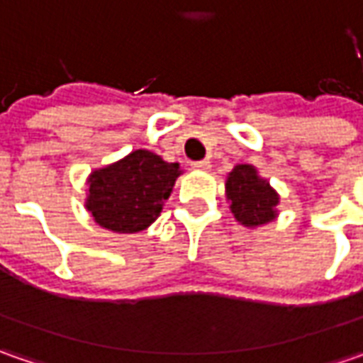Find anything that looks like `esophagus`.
Returning a JSON list of instances; mask_svg holds the SVG:
<instances>
[{"label": "esophagus", "instance_id": "1", "mask_svg": "<svg viewBox=\"0 0 363 363\" xmlns=\"http://www.w3.org/2000/svg\"><path fill=\"white\" fill-rule=\"evenodd\" d=\"M191 167H194V169H198V172H208L212 165H210V161L208 160H202V161H196V163H191Z\"/></svg>", "mask_w": 363, "mask_h": 363}]
</instances>
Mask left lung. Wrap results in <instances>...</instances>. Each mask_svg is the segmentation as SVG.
<instances>
[{
  "label": "left lung",
  "mask_w": 363,
  "mask_h": 363,
  "mask_svg": "<svg viewBox=\"0 0 363 363\" xmlns=\"http://www.w3.org/2000/svg\"><path fill=\"white\" fill-rule=\"evenodd\" d=\"M226 200L230 212L246 228H258L279 216V194L271 184L258 175V169L248 163L234 165L226 177Z\"/></svg>",
  "instance_id": "8db88e82"
}]
</instances>
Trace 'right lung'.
I'll use <instances>...</instances> for the list:
<instances>
[{
	"mask_svg": "<svg viewBox=\"0 0 363 363\" xmlns=\"http://www.w3.org/2000/svg\"><path fill=\"white\" fill-rule=\"evenodd\" d=\"M182 174L179 163H167L149 149H135L123 160L91 172L84 206L101 228L135 234L160 218Z\"/></svg>",
	"mask_w": 363,
	"mask_h": 363,
	"instance_id": "add662e5",
	"label": "right lung"
}]
</instances>
